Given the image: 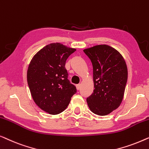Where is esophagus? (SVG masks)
<instances>
[{
    "mask_svg": "<svg viewBox=\"0 0 149 149\" xmlns=\"http://www.w3.org/2000/svg\"><path fill=\"white\" fill-rule=\"evenodd\" d=\"M80 87H81V84H77L76 85V88H77V90H79L80 89Z\"/></svg>",
    "mask_w": 149,
    "mask_h": 149,
    "instance_id": "1",
    "label": "esophagus"
}]
</instances>
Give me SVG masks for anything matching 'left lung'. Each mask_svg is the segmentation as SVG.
<instances>
[{
	"instance_id": "1",
	"label": "left lung",
	"mask_w": 149,
	"mask_h": 149,
	"mask_svg": "<svg viewBox=\"0 0 149 149\" xmlns=\"http://www.w3.org/2000/svg\"><path fill=\"white\" fill-rule=\"evenodd\" d=\"M93 67V93L87 98L88 107L98 116H107L122 102L127 80L123 56L110 46L100 45L84 50Z\"/></svg>"
}]
</instances>
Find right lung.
<instances>
[{
    "label": "right lung",
    "mask_w": 149,
    "mask_h": 149,
    "mask_svg": "<svg viewBox=\"0 0 149 149\" xmlns=\"http://www.w3.org/2000/svg\"><path fill=\"white\" fill-rule=\"evenodd\" d=\"M75 51L61 43H51L40 50L28 66L27 80L33 101L51 115L63 111L76 93L65 69L66 60Z\"/></svg>",
    "instance_id": "right-lung-1"
}]
</instances>
